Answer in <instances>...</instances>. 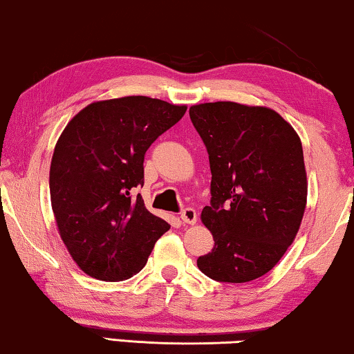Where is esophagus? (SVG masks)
I'll list each match as a JSON object with an SVG mask.
<instances>
[{
	"label": "esophagus",
	"instance_id": "34e87169",
	"mask_svg": "<svg viewBox=\"0 0 354 354\" xmlns=\"http://www.w3.org/2000/svg\"><path fill=\"white\" fill-rule=\"evenodd\" d=\"M180 219L185 222V224H196V211L193 209V207H185V209L180 212Z\"/></svg>",
	"mask_w": 354,
	"mask_h": 354
}]
</instances>
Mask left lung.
<instances>
[{"instance_id": "obj_1", "label": "left lung", "mask_w": 354, "mask_h": 354, "mask_svg": "<svg viewBox=\"0 0 354 354\" xmlns=\"http://www.w3.org/2000/svg\"><path fill=\"white\" fill-rule=\"evenodd\" d=\"M190 119L209 154L211 205L201 221L214 248L198 268L217 282L268 274L293 243L306 207L308 180L298 133L263 106L195 104Z\"/></svg>"}]
</instances>
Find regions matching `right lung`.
I'll return each instance as SVG.
<instances>
[{
    "mask_svg": "<svg viewBox=\"0 0 354 354\" xmlns=\"http://www.w3.org/2000/svg\"><path fill=\"white\" fill-rule=\"evenodd\" d=\"M185 111L148 96L96 101L61 133L50 167L51 207L67 251L90 277L118 282L138 274L171 229L132 190L145 183L147 149Z\"/></svg>",
    "mask_w": 354,
    "mask_h": 354,
    "instance_id": "obj_1",
    "label": "right lung"
}]
</instances>
